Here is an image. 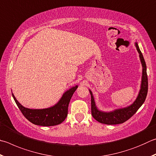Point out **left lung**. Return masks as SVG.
I'll return each mask as SVG.
<instances>
[{
  "instance_id": "left-lung-1",
  "label": "left lung",
  "mask_w": 156,
  "mask_h": 156,
  "mask_svg": "<svg viewBox=\"0 0 156 156\" xmlns=\"http://www.w3.org/2000/svg\"><path fill=\"white\" fill-rule=\"evenodd\" d=\"M135 46L136 48L138 54H139L140 60L143 67L140 89L137 98L131 105L126 108L115 109L110 112H104L99 110L98 107L96 106L92 91L89 90L90 97H91V114L95 120H97L98 122L107 124V125H116V124L123 123L127 120H128L130 117H132L139 109V108L143 105L144 101H145L147 91H148V78H147V66L143 54L141 52L139 47H138L137 42L135 43Z\"/></svg>"
}]
</instances>
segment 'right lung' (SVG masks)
Here are the masks:
<instances>
[{"label":"right lung","instance_id":"right-lung-1","mask_svg":"<svg viewBox=\"0 0 156 156\" xmlns=\"http://www.w3.org/2000/svg\"><path fill=\"white\" fill-rule=\"evenodd\" d=\"M78 85L73 87L63 93L55 106L43 109H30L25 108L18 102L15 96H12L22 114L30 122L41 126H53L61 123L66 119L68 112V106L73 93Z\"/></svg>","mask_w":156,"mask_h":156}]
</instances>
